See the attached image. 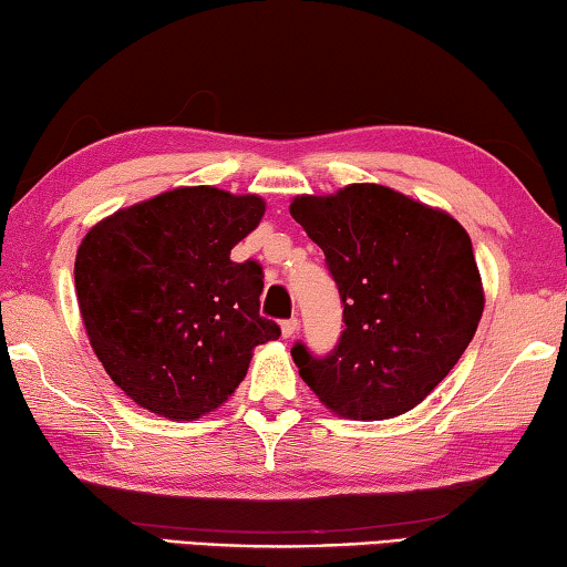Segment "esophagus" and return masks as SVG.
Masks as SVG:
<instances>
[{"label":"esophagus","mask_w":567,"mask_h":567,"mask_svg":"<svg viewBox=\"0 0 567 567\" xmlns=\"http://www.w3.org/2000/svg\"><path fill=\"white\" fill-rule=\"evenodd\" d=\"M296 331H299V319H286V321H281L284 339H291V336H296Z\"/></svg>","instance_id":"esophagus-1"}]
</instances>
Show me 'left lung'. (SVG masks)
<instances>
[{"label":"left lung","instance_id":"1","mask_svg":"<svg viewBox=\"0 0 567 567\" xmlns=\"http://www.w3.org/2000/svg\"><path fill=\"white\" fill-rule=\"evenodd\" d=\"M343 306L333 351L296 341L301 379L333 413L383 421L419 405L468 349L483 313L473 244L453 216L379 184L299 196Z\"/></svg>","mask_w":567,"mask_h":567}]
</instances>
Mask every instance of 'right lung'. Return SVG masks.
Returning a JSON list of instances; mask_svg holds the SVG:
<instances>
[{"mask_svg": "<svg viewBox=\"0 0 567 567\" xmlns=\"http://www.w3.org/2000/svg\"><path fill=\"white\" fill-rule=\"evenodd\" d=\"M254 194L214 186L158 194L104 218L76 251L79 311L99 361L142 409L192 421L244 381L258 343L264 271L231 248L264 216Z\"/></svg>", "mask_w": 567, "mask_h": 567, "instance_id": "add662e5", "label": "right lung"}]
</instances>
